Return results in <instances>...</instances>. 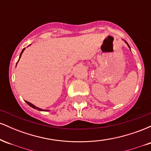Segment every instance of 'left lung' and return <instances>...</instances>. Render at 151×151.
Instances as JSON below:
<instances>
[{"label":"left lung","instance_id":"1","mask_svg":"<svg viewBox=\"0 0 151 151\" xmlns=\"http://www.w3.org/2000/svg\"><path fill=\"white\" fill-rule=\"evenodd\" d=\"M125 42L126 43V44H127V45H128V47H129L130 48V46H129V44H128V43H127V42H126V41H125ZM130 50H131V49H130Z\"/></svg>","mask_w":151,"mask_h":151}]
</instances>
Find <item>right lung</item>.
<instances>
[{
    "mask_svg": "<svg viewBox=\"0 0 151 151\" xmlns=\"http://www.w3.org/2000/svg\"><path fill=\"white\" fill-rule=\"evenodd\" d=\"M30 45H29V46H30ZM25 48H24V49L22 50L21 53H20V58H19V60H20V57H21L22 54V52H23V51H24V50H25ZM19 60H18V61H19ZM18 62H17V63H18ZM26 103H27V104H28L29 106H30L32 107V108H33V109H37V110H38V111H47V110H42V109H40V108H38V107L35 106L32 104H31V103H30V102H28V101H26Z\"/></svg>",
    "mask_w": 151,
    "mask_h": 151,
    "instance_id": "1",
    "label": "right lung"
}]
</instances>
